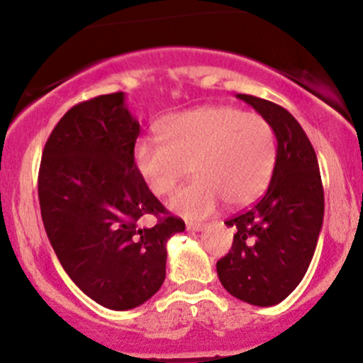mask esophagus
<instances>
[{
    "label": "esophagus",
    "instance_id": "1",
    "mask_svg": "<svg viewBox=\"0 0 363 363\" xmlns=\"http://www.w3.org/2000/svg\"><path fill=\"white\" fill-rule=\"evenodd\" d=\"M186 228L189 232H201V230H205L206 228V223H193V222H189L186 225Z\"/></svg>",
    "mask_w": 363,
    "mask_h": 363
}]
</instances>
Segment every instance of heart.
<instances>
[{
  "instance_id": "heart-1",
  "label": "heart",
  "mask_w": 363,
  "mask_h": 363,
  "mask_svg": "<svg viewBox=\"0 0 363 363\" xmlns=\"http://www.w3.org/2000/svg\"><path fill=\"white\" fill-rule=\"evenodd\" d=\"M158 140H140L133 152L141 181L155 196L176 189L189 167L194 181L170 199L186 218H205L223 199L244 206L262 194L277 162V136L262 116L228 106H203L158 123Z\"/></svg>"
}]
</instances>
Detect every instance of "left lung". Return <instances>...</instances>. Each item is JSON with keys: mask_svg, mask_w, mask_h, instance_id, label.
<instances>
[{"mask_svg": "<svg viewBox=\"0 0 363 363\" xmlns=\"http://www.w3.org/2000/svg\"><path fill=\"white\" fill-rule=\"evenodd\" d=\"M235 97L272 124L277 162L266 194L225 222L235 235L216 273L235 298L269 307L285 301L307 273L323 228L324 191L318 157L297 119L264 99Z\"/></svg>", "mask_w": 363, "mask_h": 363, "instance_id": "1", "label": "left lung"}]
</instances>
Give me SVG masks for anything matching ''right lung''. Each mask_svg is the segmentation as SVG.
<instances>
[{
  "label": "right lung",
  "instance_id": "add662e5",
  "mask_svg": "<svg viewBox=\"0 0 363 363\" xmlns=\"http://www.w3.org/2000/svg\"><path fill=\"white\" fill-rule=\"evenodd\" d=\"M140 123L124 91L66 112L52 129L39 170L44 228L74 285L112 311L141 306L165 280L167 240L186 225L141 181L133 152ZM155 214L153 228H140Z\"/></svg>",
  "mask_w": 363,
  "mask_h": 363
}]
</instances>
